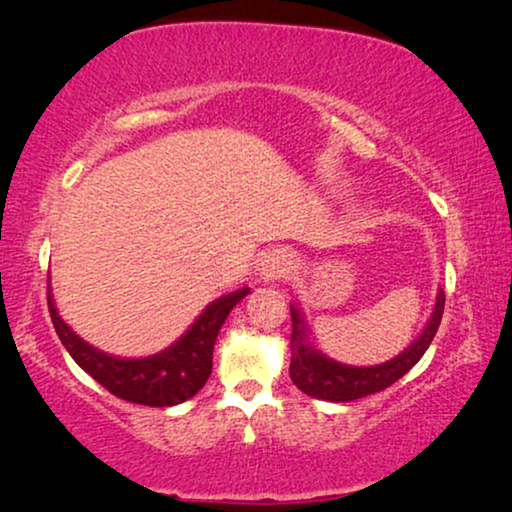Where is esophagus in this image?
Returning a JSON list of instances; mask_svg holds the SVG:
<instances>
[{
  "label": "esophagus",
  "mask_w": 512,
  "mask_h": 512,
  "mask_svg": "<svg viewBox=\"0 0 512 512\" xmlns=\"http://www.w3.org/2000/svg\"><path fill=\"white\" fill-rule=\"evenodd\" d=\"M296 268V258L289 249H268L258 258V277L263 282H277V279L289 277Z\"/></svg>",
  "instance_id": "34e87169"
}]
</instances>
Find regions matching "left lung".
<instances>
[{"label":"left lung","mask_w":512,"mask_h":512,"mask_svg":"<svg viewBox=\"0 0 512 512\" xmlns=\"http://www.w3.org/2000/svg\"><path fill=\"white\" fill-rule=\"evenodd\" d=\"M443 307L445 293L443 289H438L431 317L422 328V333L412 340L410 347H405L401 354L394 356V359L377 363V366H347V363L331 359V356L319 352V349L312 345L303 312H300L296 305H291V380L303 394L331 403H347L356 401V398L377 394V391L387 389L396 380H401V377L422 359L424 352L431 345L433 335L438 331L440 319H443Z\"/></svg>","instance_id":"1"}]
</instances>
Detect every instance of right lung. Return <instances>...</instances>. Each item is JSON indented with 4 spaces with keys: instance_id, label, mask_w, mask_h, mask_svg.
I'll return each mask as SVG.
<instances>
[{
    "instance_id": "add662e5",
    "label": "right lung",
    "mask_w": 512,
    "mask_h": 512,
    "mask_svg": "<svg viewBox=\"0 0 512 512\" xmlns=\"http://www.w3.org/2000/svg\"><path fill=\"white\" fill-rule=\"evenodd\" d=\"M249 293V286H242L233 293L216 298L209 303L200 317L188 326V331L177 342L165 347L163 352L142 356V359H125L88 345L81 335L72 331L55 307L51 282H48V310L55 326V333L69 356L102 384L111 394L123 401L151 405V408H172L193 398L205 387L212 375L214 342L223 321L240 300Z\"/></svg>"
}]
</instances>
